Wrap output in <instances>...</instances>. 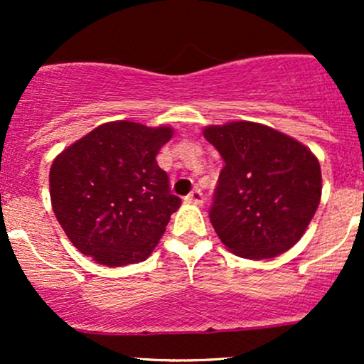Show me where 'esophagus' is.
<instances>
[{"instance_id": "esophagus-1", "label": "esophagus", "mask_w": 364, "mask_h": 364, "mask_svg": "<svg viewBox=\"0 0 364 364\" xmlns=\"http://www.w3.org/2000/svg\"><path fill=\"white\" fill-rule=\"evenodd\" d=\"M185 200H186L188 203H193V205H202V203H203V195H202V191H200V190H193L190 195L186 196Z\"/></svg>"}]
</instances>
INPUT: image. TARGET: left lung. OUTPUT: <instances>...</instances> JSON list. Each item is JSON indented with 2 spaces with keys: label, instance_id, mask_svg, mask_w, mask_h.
Instances as JSON below:
<instances>
[{
  "label": "left lung",
  "instance_id": "obj_1",
  "mask_svg": "<svg viewBox=\"0 0 364 364\" xmlns=\"http://www.w3.org/2000/svg\"><path fill=\"white\" fill-rule=\"evenodd\" d=\"M224 168L210 223L229 252L262 260L292 248L321 198L318 159L301 141L252 121L203 128Z\"/></svg>",
  "mask_w": 364,
  "mask_h": 364
}]
</instances>
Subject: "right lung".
Wrapping results in <instances>:
<instances>
[{"label": "right lung", "instance_id": "add662e5", "mask_svg": "<svg viewBox=\"0 0 364 364\" xmlns=\"http://www.w3.org/2000/svg\"><path fill=\"white\" fill-rule=\"evenodd\" d=\"M173 133L111 121L56 156L49 171L53 212L78 252L106 267L149 258L181 205L156 161Z\"/></svg>", "mask_w": 364, "mask_h": 364}]
</instances>
